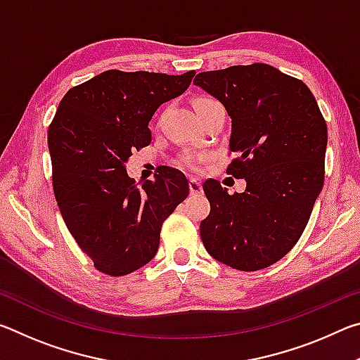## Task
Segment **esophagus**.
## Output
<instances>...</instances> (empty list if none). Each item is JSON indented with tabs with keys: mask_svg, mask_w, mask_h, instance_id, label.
Here are the masks:
<instances>
[{
	"mask_svg": "<svg viewBox=\"0 0 360 360\" xmlns=\"http://www.w3.org/2000/svg\"><path fill=\"white\" fill-rule=\"evenodd\" d=\"M188 191H191L192 195H200L203 191H202V182H200L198 179H191L188 181Z\"/></svg>",
	"mask_w": 360,
	"mask_h": 360,
	"instance_id": "34e87169",
	"label": "esophagus"
}]
</instances>
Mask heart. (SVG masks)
<instances>
[{
    "mask_svg": "<svg viewBox=\"0 0 360 360\" xmlns=\"http://www.w3.org/2000/svg\"><path fill=\"white\" fill-rule=\"evenodd\" d=\"M206 100H208V98H202V100H198V101H206ZM182 162H184L186 167H188L191 169H195V168H197V165H198V155L187 154V155H184V158H182Z\"/></svg>",
    "mask_w": 360,
    "mask_h": 360,
    "instance_id": "heart-1",
    "label": "heart"
}]
</instances>
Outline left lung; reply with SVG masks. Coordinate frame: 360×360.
I'll return each mask as SVG.
<instances>
[{"label": "left lung", "instance_id": "8db88e82", "mask_svg": "<svg viewBox=\"0 0 360 360\" xmlns=\"http://www.w3.org/2000/svg\"><path fill=\"white\" fill-rule=\"evenodd\" d=\"M193 84L227 109L238 155L227 173L246 181L233 195L205 181L202 241L235 270H262L294 248L311 216L324 184L326 120L307 85L265 63L200 72Z\"/></svg>", "mask_w": 360, "mask_h": 360}]
</instances>
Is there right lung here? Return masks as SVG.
Instances as JSON below:
<instances>
[{"mask_svg":"<svg viewBox=\"0 0 360 360\" xmlns=\"http://www.w3.org/2000/svg\"><path fill=\"white\" fill-rule=\"evenodd\" d=\"M193 76L105 71L68 90L49 127L60 212L79 248L109 276L154 259L163 221L187 198L178 169L167 167L136 186L125 163L150 143L148 125L158 106L184 94Z\"/></svg>","mask_w":360,"mask_h":360,"instance_id":"right-lung-1","label":"right lung"}]
</instances>
